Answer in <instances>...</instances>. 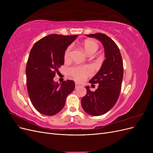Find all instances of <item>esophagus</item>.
Masks as SVG:
<instances>
[{"label": "esophagus", "mask_w": 153, "mask_h": 153, "mask_svg": "<svg viewBox=\"0 0 153 153\" xmlns=\"http://www.w3.org/2000/svg\"><path fill=\"white\" fill-rule=\"evenodd\" d=\"M80 87V85L79 84H78V83H75V87L76 88V89Z\"/></svg>", "instance_id": "34e87169"}]
</instances>
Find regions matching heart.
<instances>
[{
  "instance_id": "1",
  "label": "heart",
  "mask_w": 153,
  "mask_h": 153,
  "mask_svg": "<svg viewBox=\"0 0 153 153\" xmlns=\"http://www.w3.org/2000/svg\"><path fill=\"white\" fill-rule=\"evenodd\" d=\"M82 48L85 52L89 55H92L95 53L99 48V46L96 41L91 39H86L82 44ZM71 47L69 46L64 51V61H68L70 59ZM71 76L78 81H82L85 79L87 76L92 73V69L89 66H78L73 67L69 69Z\"/></svg>"
}]
</instances>
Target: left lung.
<instances>
[{
  "instance_id": "obj_1",
  "label": "left lung",
  "mask_w": 153,
  "mask_h": 153,
  "mask_svg": "<svg viewBox=\"0 0 153 153\" xmlns=\"http://www.w3.org/2000/svg\"><path fill=\"white\" fill-rule=\"evenodd\" d=\"M100 41L105 49V60L96 75L89 80L98 84L95 91L87 86V94L81 100L83 109L88 114L99 116L108 112L116 103L121 90L123 62L120 50L114 41L102 33L86 35Z\"/></svg>"
}]
</instances>
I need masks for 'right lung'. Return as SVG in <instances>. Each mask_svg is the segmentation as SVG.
<instances>
[{
  "mask_svg": "<svg viewBox=\"0 0 153 153\" xmlns=\"http://www.w3.org/2000/svg\"><path fill=\"white\" fill-rule=\"evenodd\" d=\"M77 36L50 34L37 41L30 50L26 66L27 91L32 105L41 114H57L75 89L74 81L59 84L53 78L64 64V51Z\"/></svg>",
  "mask_w": 153,
  "mask_h": 153,
  "instance_id": "obj_1",
  "label": "right lung"
}]
</instances>
